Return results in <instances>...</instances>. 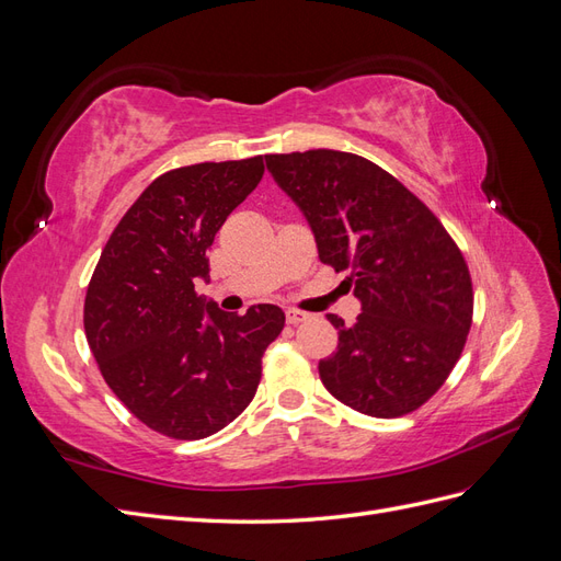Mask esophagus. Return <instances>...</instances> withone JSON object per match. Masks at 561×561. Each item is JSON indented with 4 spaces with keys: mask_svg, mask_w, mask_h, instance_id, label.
Instances as JSON below:
<instances>
[{
    "mask_svg": "<svg viewBox=\"0 0 561 561\" xmlns=\"http://www.w3.org/2000/svg\"><path fill=\"white\" fill-rule=\"evenodd\" d=\"M285 320L290 322V325H299V322L309 320V313L307 311H299V309H287L285 311Z\"/></svg>",
    "mask_w": 561,
    "mask_h": 561,
    "instance_id": "1",
    "label": "esophagus"
}]
</instances>
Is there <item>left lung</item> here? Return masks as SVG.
<instances>
[{"instance_id":"1","label":"left lung","mask_w":561,"mask_h":561,"mask_svg":"<svg viewBox=\"0 0 561 561\" xmlns=\"http://www.w3.org/2000/svg\"><path fill=\"white\" fill-rule=\"evenodd\" d=\"M268 173L316 236L318 257L351 271L363 313H330L339 346L320 381L355 412L410 414L445 383L472 322V283L447 229L402 182L358 154H268Z\"/></svg>"}]
</instances>
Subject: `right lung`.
<instances>
[{
  "mask_svg": "<svg viewBox=\"0 0 561 561\" xmlns=\"http://www.w3.org/2000/svg\"><path fill=\"white\" fill-rule=\"evenodd\" d=\"M264 175L262 157L196 163L151 182L112 231L83 304L100 371L133 416L175 439L208 437L257 393L262 355L285 325L274 304L245 316L196 295L229 213Z\"/></svg>",
  "mask_w": 561,
  "mask_h": 561,
  "instance_id": "1",
  "label": "right lung"
}]
</instances>
